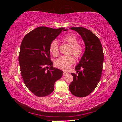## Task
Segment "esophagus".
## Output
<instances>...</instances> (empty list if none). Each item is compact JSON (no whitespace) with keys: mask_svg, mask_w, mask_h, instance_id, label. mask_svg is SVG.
<instances>
[{"mask_svg":"<svg viewBox=\"0 0 122 122\" xmlns=\"http://www.w3.org/2000/svg\"><path fill=\"white\" fill-rule=\"evenodd\" d=\"M67 74H68L67 72H66V71H63V76H65V75H67Z\"/></svg>","mask_w":122,"mask_h":122,"instance_id":"esophagus-1","label":"esophagus"}]
</instances>
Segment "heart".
<instances>
[{"instance_id": "obj_1", "label": "heart", "mask_w": 122, "mask_h": 122, "mask_svg": "<svg viewBox=\"0 0 122 122\" xmlns=\"http://www.w3.org/2000/svg\"><path fill=\"white\" fill-rule=\"evenodd\" d=\"M62 40L71 45L69 53H73L75 57H81L83 51L82 45L78 42V39L75 35L70 33L62 37ZM49 51L54 56H57L59 52L58 41L54 39L51 41L49 45ZM75 62L74 57L71 55H62L55 61V65L59 68L67 69Z\"/></svg>"}]
</instances>
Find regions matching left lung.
Masks as SVG:
<instances>
[{
    "mask_svg": "<svg viewBox=\"0 0 122 122\" xmlns=\"http://www.w3.org/2000/svg\"><path fill=\"white\" fill-rule=\"evenodd\" d=\"M81 36L85 44V51L71 73L73 81L69 84L71 93L78 97L88 96L93 92L100 82L103 70L104 54L100 39L88 29L71 27Z\"/></svg>",
    "mask_w": 122,
    "mask_h": 122,
    "instance_id": "left-lung-1",
    "label": "left lung"
}]
</instances>
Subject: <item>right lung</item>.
I'll list each match as a JSON object with an SVG mask.
<instances>
[{
  "mask_svg": "<svg viewBox=\"0 0 122 122\" xmlns=\"http://www.w3.org/2000/svg\"><path fill=\"white\" fill-rule=\"evenodd\" d=\"M65 28L39 27L24 36L20 46L19 62L24 83L35 95L46 96L54 89V83L63 72L53 67L49 45Z\"/></svg>",
  "mask_w": 122,
  "mask_h": 122,
  "instance_id": "add662e5",
  "label": "right lung"
}]
</instances>
